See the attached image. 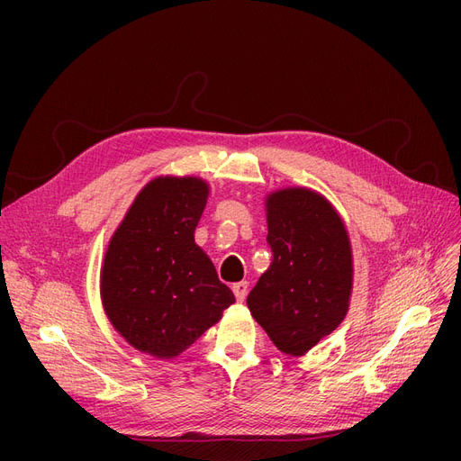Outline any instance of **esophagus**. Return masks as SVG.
<instances>
[{
	"label": "esophagus",
	"instance_id": "obj_1",
	"mask_svg": "<svg viewBox=\"0 0 461 461\" xmlns=\"http://www.w3.org/2000/svg\"><path fill=\"white\" fill-rule=\"evenodd\" d=\"M232 292H234V296H236V302H244V300H246V294H248V283H246V281L236 283V285L232 286Z\"/></svg>",
	"mask_w": 461,
	"mask_h": 461
}]
</instances>
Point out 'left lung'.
Returning a JSON list of instances; mask_svg holds the SVG:
<instances>
[{
	"mask_svg": "<svg viewBox=\"0 0 461 461\" xmlns=\"http://www.w3.org/2000/svg\"><path fill=\"white\" fill-rule=\"evenodd\" d=\"M265 212L273 261L246 302L278 350L300 357L350 308V236L334 205L305 186L269 192Z\"/></svg>",
	"mask_w": 461,
	"mask_h": 461,
	"instance_id": "1",
	"label": "left lung"
}]
</instances>
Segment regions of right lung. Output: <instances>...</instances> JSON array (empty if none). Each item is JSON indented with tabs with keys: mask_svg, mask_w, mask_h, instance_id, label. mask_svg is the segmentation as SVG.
Here are the masks:
<instances>
[{
	"mask_svg": "<svg viewBox=\"0 0 461 461\" xmlns=\"http://www.w3.org/2000/svg\"><path fill=\"white\" fill-rule=\"evenodd\" d=\"M207 196L200 176H156L138 192L105 249L104 312L124 340L156 359L183 354L234 303L194 242Z\"/></svg>",
	"mask_w": 461,
	"mask_h": 461,
	"instance_id": "add662e5",
	"label": "right lung"
}]
</instances>
